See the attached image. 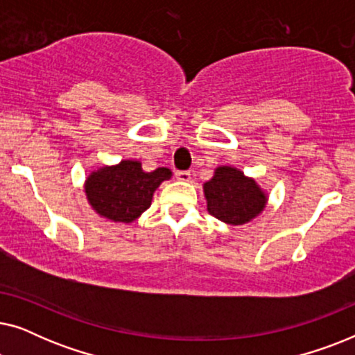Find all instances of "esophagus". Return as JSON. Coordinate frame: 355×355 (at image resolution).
I'll list each match as a JSON object with an SVG mask.
<instances>
[{"mask_svg": "<svg viewBox=\"0 0 355 355\" xmlns=\"http://www.w3.org/2000/svg\"><path fill=\"white\" fill-rule=\"evenodd\" d=\"M176 179L182 182L191 181V171H176Z\"/></svg>", "mask_w": 355, "mask_h": 355, "instance_id": "esophagus-1", "label": "esophagus"}]
</instances>
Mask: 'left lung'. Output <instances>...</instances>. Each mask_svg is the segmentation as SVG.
Wrapping results in <instances>:
<instances>
[{
  "label": "left lung",
  "instance_id": "left-lung-1",
  "mask_svg": "<svg viewBox=\"0 0 355 355\" xmlns=\"http://www.w3.org/2000/svg\"><path fill=\"white\" fill-rule=\"evenodd\" d=\"M208 213L227 225H244L263 210L266 197L255 181L230 166H220L203 186Z\"/></svg>",
  "mask_w": 355,
  "mask_h": 355
}]
</instances>
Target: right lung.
<instances>
[{
    "label": "right lung",
    "mask_w": 355,
    "mask_h": 355,
    "mask_svg": "<svg viewBox=\"0 0 355 355\" xmlns=\"http://www.w3.org/2000/svg\"><path fill=\"white\" fill-rule=\"evenodd\" d=\"M171 178L168 168L144 173L139 162H121L118 166L101 168L85 181L90 205L111 221L130 223L152 203L155 189Z\"/></svg>",
    "instance_id": "1"
}]
</instances>
